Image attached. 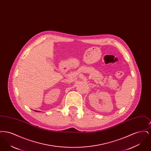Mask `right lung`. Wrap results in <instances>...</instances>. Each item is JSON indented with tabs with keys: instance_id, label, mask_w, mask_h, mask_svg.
I'll list each match as a JSON object with an SVG mask.
<instances>
[{
	"instance_id": "add662e5",
	"label": "right lung",
	"mask_w": 151,
	"mask_h": 151,
	"mask_svg": "<svg viewBox=\"0 0 151 151\" xmlns=\"http://www.w3.org/2000/svg\"><path fill=\"white\" fill-rule=\"evenodd\" d=\"M35 111H37V110H35Z\"/></svg>"
}]
</instances>
